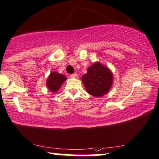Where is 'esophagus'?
Masks as SVG:
<instances>
[{
  "label": "esophagus",
  "mask_w": 159,
  "mask_h": 159,
  "mask_svg": "<svg viewBox=\"0 0 159 159\" xmlns=\"http://www.w3.org/2000/svg\"><path fill=\"white\" fill-rule=\"evenodd\" d=\"M70 78H76L78 76L76 74H70Z\"/></svg>",
  "instance_id": "1"
}]
</instances>
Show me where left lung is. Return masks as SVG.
I'll return each instance as SVG.
<instances>
[{"label": "left lung", "instance_id": "obj_1", "mask_svg": "<svg viewBox=\"0 0 159 159\" xmlns=\"http://www.w3.org/2000/svg\"><path fill=\"white\" fill-rule=\"evenodd\" d=\"M113 80V74L109 68L99 62L90 66L82 77L86 91L95 97L106 94L111 89Z\"/></svg>", "mask_w": 159, "mask_h": 159}]
</instances>
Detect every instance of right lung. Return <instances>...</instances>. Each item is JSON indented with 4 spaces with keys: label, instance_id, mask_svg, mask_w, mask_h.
Listing matches in <instances>:
<instances>
[{
    "label": "right lung",
    "instance_id": "1",
    "mask_svg": "<svg viewBox=\"0 0 159 159\" xmlns=\"http://www.w3.org/2000/svg\"><path fill=\"white\" fill-rule=\"evenodd\" d=\"M67 78L61 74H59L57 72H52L50 75L48 76V80L46 81L47 88L52 91L53 93H55L60 89L61 85L66 81Z\"/></svg>",
    "mask_w": 159,
    "mask_h": 159
}]
</instances>
